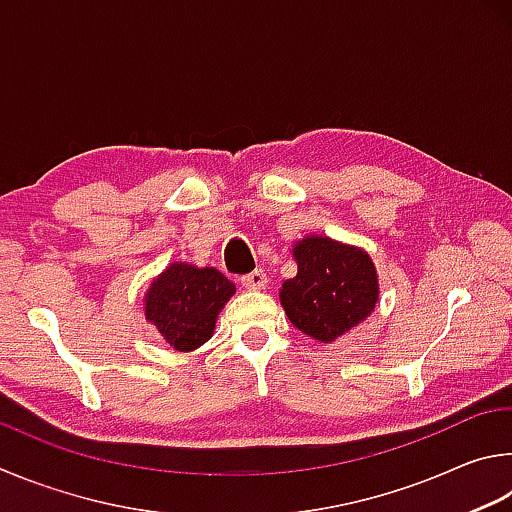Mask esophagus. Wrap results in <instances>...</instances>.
<instances>
[{
  "instance_id": "esophagus-1",
  "label": "esophagus",
  "mask_w": 512,
  "mask_h": 512,
  "mask_svg": "<svg viewBox=\"0 0 512 512\" xmlns=\"http://www.w3.org/2000/svg\"><path fill=\"white\" fill-rule=\"evenodd\" d=\"M240 283H242V288L245 290H265L267 288V276L263 274V272H251V274H247V276H242L240 279Z\"/></svg>"
}]
</instances>
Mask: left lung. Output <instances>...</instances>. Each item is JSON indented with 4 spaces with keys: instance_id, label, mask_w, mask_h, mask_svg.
I'll return each instance as SVG.
<instances>
[{
    "instance_id": "1",
    "label": "left lung",
    "mask_w": 512,
    "mask_h": 512,
    "mask_svg": "<svg viewBox=\"0 0 512 512\" xmlns=\"http://www.w3.org/2000/svg\"><path fill=\"white\" fill-rule=\"evenodd\" d=\"M290 251L297 276L281 285L279 299L303 335L333 344L371 317L380 279L369 251L321 233H308Z\"/></svg>"
}]
</instances>
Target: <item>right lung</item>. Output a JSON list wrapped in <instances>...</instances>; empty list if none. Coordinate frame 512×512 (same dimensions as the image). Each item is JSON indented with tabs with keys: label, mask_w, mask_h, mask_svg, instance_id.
Instances as JSON below:
<instances>
[{
	"label": "right lung",
	"mask_w": 512,
	"mask_h": 512,
	"mask_svg": "<svg viewBox=\"0 0 512 512\" xmlns=\"http://www.w3.org/2000/svg\"><path fill=\"white\" fill-rule=\"evenodd\" d=\"M233 294L236 285L215 267L175 261L150 281L143 312L166 344L191 353L213 337L215 321Z\"/></svg>",
	"instance_id": "add662e5"
}]
</instances>
